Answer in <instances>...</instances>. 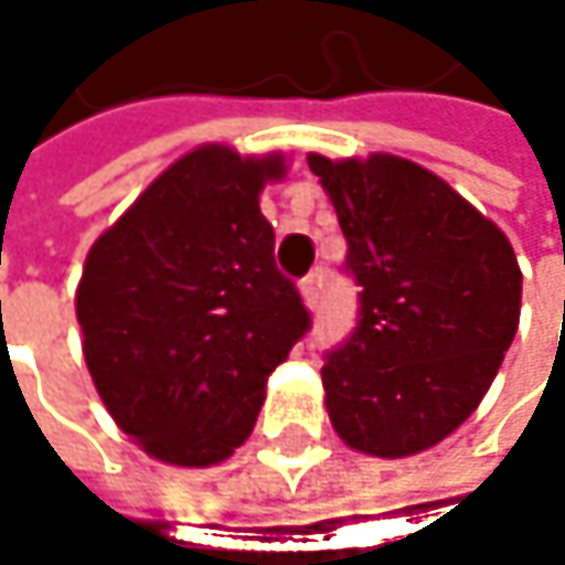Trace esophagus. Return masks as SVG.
<instances>
[{
	"label": "esophagus",
	"instance_id": "1",
	"mask_svg": "<svg viewBox=\"0 0 565 565\" xmlns=\"http://www.w3.org/2000/svg\"><path fill=\"white\" fill-rule=\"evenodd\" d=\"M317 290H320V275H307V278L300 281V297H303L307 307H317V297H320Z\"/></svg>",
	"mask_w": 565,
	"mask_h": 565
}]
</instances>
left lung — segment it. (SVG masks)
I'll list each match as a JSON object with an SVG mask.
<instances>
[{
	"mask_svg": "<svg viewBox=\"0 0 565 565\" xmlns=\"http://www.w3.org/2000/svg\"><path fill=\"white\" fill-rule=\"evenodd\" d=\"M347 238L360 320L320 370L337 435L376 458L448 438L491 390L520 323L508 235L425 167L307 157Z\"/></svg>",
	"mask_w": 565,
	"mask_h": 565,
	"instance_id": "left-lung-1",
	"label": "left lung"
}]
</instances>
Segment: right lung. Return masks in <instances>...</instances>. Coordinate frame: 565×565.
I'll return each mask as SVG.
<instances>
[{"mask_svg": "<svg viewBox=\"0 0 565 565\" xmlns=\"http://www.w3.org/2000/svg\"><path fill=\"white\" fill-rule=\"evenodd\" d=\"M284 157L205 143L160 172L90 245L77 284L84 363L147 455L209 468L255 428L265 386L310 330L262 215Z\"/></svg>", "mask_w": 565, "mask_h": 565, "instance_id": "add662e5", "label": "right lung"}]
</instances>
